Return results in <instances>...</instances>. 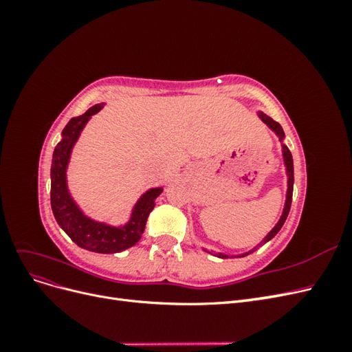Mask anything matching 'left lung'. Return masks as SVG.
Returning <instances> with one entry per match:
<instances>
[{
    "label": "left lung",
    "instance_id": "8db88e82",
    "mask_svg": "<svg viewBox=\"0 0 352 352\" xmlns=\"http://www.w3.org/2000/svg\"><path fill=\"white\" fill-rule=\"evenodd\" d=\"M260 117H261V120H263L265 124L270 126L272 129H273L276 133L279 135V138H283V129H282V126H280L278 122L273 120L270 116H267V114H263V113L260 114ZM283 158H285V164H286L287 175H289V179H287V197H286V204H285L283 214H282V217H280L279 223L273 228V230L269 233V235L264 238L263 243L269 242L272 238H274L276 235H278V232L282 229L283 223H285V220H286L287 214H289V210H291L292 190H294V162H292V154H291V151L287 150V146H285V145H283ZM217 257H220V258H228V255H225V254H219ZM242 257H243V255H242Z\"/></svg>",
    "mask_w": 352,
    "mask_h": 352
}]
</instances>
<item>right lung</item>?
<instances>
[{
  "label": "right lung",
  "instance_id": "obj_1",
  "mask_svg": "<svg viewBox=\"0 0 352 352\" xmlns=\"http://www.w3.org/2000/svg\"><path fill=\"white\" fill-rule=\"evenodd\" d=\"M102 104L91 107L82 116L73 117L63 129V140L57 144L54 154H52L51 164V208L60 228L65 230L70 239L79 245L80 248L114 254L133 247L141 239L145 230L148 216L154 210L155 198L163 192L162 188L150 189L138 201L133 208L132 219L123 228H111L104 223H97L87 216L74 204L69 195L66 185V167L69 163V155L73 144L76 142L82 127L89 120V117L98 113Z\"/></svg>",
  "mask_w": 352,
  "mask_h": 352
}]
</instances>
